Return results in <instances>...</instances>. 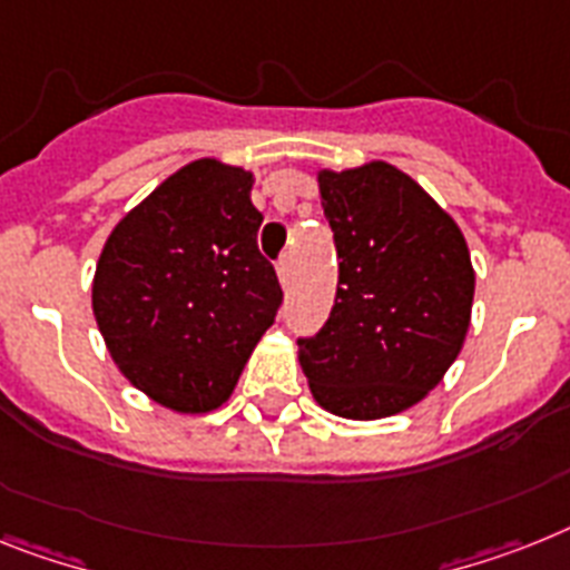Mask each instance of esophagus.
Instances as JSON below:
<instances>
[{"label":"esophagus","instance_id":"34e87169","mask_svg":"<svg viewBox=\"0 0 570 570\" xmlns=\"http://www.w3.org/2000/svg\"><path fill=\"white\" fill-rule=\"evenodd\" d=\"M276 274H279L282 288H288L291 285V258L288 256H282L279 262H276Z\"/></svg>","mask_w":570,"mask_h":570}]
</instances>
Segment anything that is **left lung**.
Returning <instances> with one entry per match:
<instances>
[{
  "label": "left lung",
  "instance_id": "1",
  "mask_svg": "<svg viewBox=\"0 0 570 570\" xmlns=\"http://www.w3.org/2000/svg\"><path fill=\"white\" fill-rule=\"evenodd\" d=\"M317 183L341 274L326 326L296 341L299 364L320 407L384 420L422 402L463 350L472 258L449 212L390 163L323 168Z\"/></svg>",
  "mask_w": 570,
  "mask_h": 570
}]
</instances>
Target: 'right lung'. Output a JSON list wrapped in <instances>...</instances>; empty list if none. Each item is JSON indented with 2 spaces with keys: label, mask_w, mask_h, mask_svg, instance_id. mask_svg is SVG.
<instances>
[{
  "label": "right lung",
  "mask_w": 570,
  "mask_h": 570,
  "mask_svg": "<svg viewBox=\"0 0 570 570\" xmlns=\"http://www.w3.org/2000/svg\"><path fill=\"white\" fill-rule=\"evenodd\" d=\"M250 189V171L195 159L127 212L98 256L92 314L110 358L177 413L227 402L282 305Z\"/></svg>",
  "instance_id": "obj_1"
}]
</instances>
